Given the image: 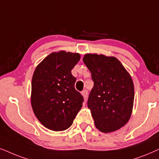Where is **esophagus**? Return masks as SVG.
<instances>
[{
	"label": "esophagus",
	"instance_id": "34e87169",
	"mask_svg": "<svg viewBox=\"0 0 159 159\" xmlns=\"http://www.w3.org/2000/svg\"><path fill=\"white\" fill-rule=\"evenodd\" d=\"M81 94H82V96L84 97V101H86V99H87V91H86V90L82 91V92H81Z\"/></svg>",
	"mask_w": 159,
	"mask_h": 159
}]
</instances>
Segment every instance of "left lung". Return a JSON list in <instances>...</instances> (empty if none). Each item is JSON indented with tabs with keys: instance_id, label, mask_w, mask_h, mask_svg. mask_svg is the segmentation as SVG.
<instances>
[{
	"instance_id": "8db88e82",
	"label": "left lung",
	"mask_w": 159,
	"mask_h": 159,
	"mask_svg": "<svg viewBox=\"0 0 159 159\" xmlns=\"http://www.w3.org/2000/svg\"><path fill=\"white\" fill-rule=\"evenodd\" d=\"M83 61L94 81L87 105L95 126L102 132H115L125 125L132 115L134 98L132 78L115 57L86 54Z\"/></svg>"
}]
</instances>
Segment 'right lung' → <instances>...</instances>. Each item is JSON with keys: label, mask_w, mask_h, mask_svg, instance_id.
<instances>
[{"label": "right lung", "mask_w": 159, "mask_h": 159, "mask_svg": "<svg viewBox=\"0 0 159 159\" xmlns=\"http://www.w3.org/2000/svg\"><path fill=\"white\" fill-rule=\"evenodd\" d=\"M81 59L78 53L59 51L44 58L33 73L31 105L46 128L59 132L68 129L82 107L84 98L75 89L71 70Z\"/></svg>", "instance_id": "add662e5"}]
</instances>
